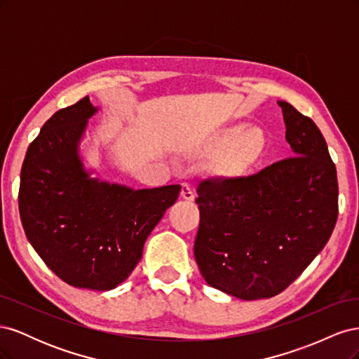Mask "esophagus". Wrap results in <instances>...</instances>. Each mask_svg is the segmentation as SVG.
Wrapping results in <instances>:
<instances>
[{
    "mask_svg": "<svg viewBox=\"0 0 359 359\" xmlns=\"http://www.w3.org/2000/svg\"><path fill=\"white\" fill-rule=\"evenodd\" d=\"M181 196H182V199H186V201H194V198H196V194H194V190H193V187L190 186V184L184 182L182 184V189H181Z\"/></svg>",
    "mask_w": 359,
    "mask_h": 359,
    "instance_id": "esophagus-1",
    "label": "esophagus"
}]
</instances>
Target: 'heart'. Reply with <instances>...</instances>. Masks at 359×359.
I'll list each match as a JSON object with an SVG mask.
<instances>
[{"mask_svg": "<svg viewBox=\"0 0 359 359\" xmlns=\"http://www.w3.org/2000/svg\"><path fill=\"white\" fill-rule=\"evenodd\" d=\"M210 142H224L214 160V170L220 177H238L262 158L268 145V135L257 124H235L215 132Z\"/></svg>", "mask_w": 359, "mask_h": 359, "instance_id": "obj_1", "label": "heart"}]
</instances>
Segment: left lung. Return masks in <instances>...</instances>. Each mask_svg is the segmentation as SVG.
Listing matches in <instances>:
<instances>
[{"label":"left lung","instance_id":"8db88e82","mask_svg":"<svg viewBox=\"0 0 359 359\" xmlns=\"http://www.w3.org/2000/svg\"><path fill=\"white\" fill-rule=\"evenodd\" d=\"M290 158L247 178L199 182L194 259L211 287L245 301L283 292L328 243L339 215L335 165L320 130L278 102Z\"/></svg>","mask_w":359,"mask_h":359}]
</instances>
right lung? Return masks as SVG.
<instances>
[{"mask_svg": "<svg viewBox=\"0 0 359 359\" xmlns=\"http://www.w3.org/2000/svg\"><path fill=\"white\" fill-rule=\"evenodd\" d=\"M97 112L83 97L41 127L20 170L19 214L29 244L61 280L111 290L133 273L181 186L135 190L93 177L81 142Z\"/></svg>", "mask_w": 359, "mask_h": 359, "instance_id": "add662e5", "label": "right lung"}]
</instances>
